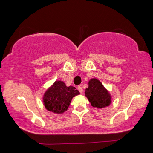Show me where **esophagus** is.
<instances>
[{
	"instance_id": "1",
	"label": "esophagus",
	"mask_w": 153,
	"mask_h": 153,
	"mask_svg": "<svg viewBox=\"0 0 153 153\" xmlns=\"http://www.w3.org/2000/svg\"><path fill=\"white\" fill-rule=\"evenodd\" d=\"M77 89H78V91H79V93H80V94H82V92H83V89H82V88L81 86H78V87H77Z\"/></svg>"
}]
</instances>
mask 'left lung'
Returning a JSON list of instances; mask_svg holds the SVG:
<instances>
[{"label": "left lung", "instance_id": "obj_1", "mask_svg": "<svg viewBox=\"0 0 153 153\" xmlns=\"http://www.w3.org/2000/svg\"><path fill=\"white\" fill-rule=\"evenodd\" d=\"M88 85L89 86L85 89V94L92 107L102 109L110 105L111 96L100 80L92 78L89 81Z\"/></svg>", "mask_w": 153, "mask_h": 153}]
</instances>
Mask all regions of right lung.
Returning a JSON list of instances; mask_svg holds the SVG:
<instances>
[{"instance_id": "right-lung-1", "label": "right lung", "mask_w": 153, "mask_h": 153, "mask_svg": "<svg viewBox=\"0 0 153 153\" xmlns=\"http://www.w3.org/2000/svg\"><path fill=\"white\" fill-rule=\"evenodd\" d=\"M79 94L76 87L69 86L61 80H56L45 91L43 102L46 109L55 114H63L68 109L72 98Z\"/></svg>"}]
</instances>
